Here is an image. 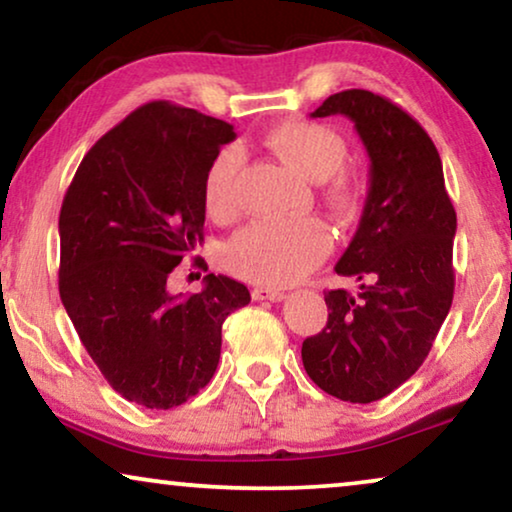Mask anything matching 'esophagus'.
Here are the masks:
<instances>
[{"instance_id": "obj_1", "label": "esophagus", "mask_w": 512, "mask_h": 512, "mask_svg": "<svg viewBox=\"0 0 512 512\" xmlns=\"http://www.w3.org/2000/svg\"><path fill=\"white\" fill-rule=\"evenodd\" d=\"M251 296H254V300H272V303H279V300L284 298V291L268 289V286H256V289L251 291Z\"/></svg>"}]
</instances>
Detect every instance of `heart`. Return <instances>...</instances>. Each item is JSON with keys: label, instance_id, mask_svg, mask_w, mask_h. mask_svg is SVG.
Segmentation results:
<instances>
[{"label": "heart", "instance_id": "heart-1", "mask_svg": "<svg viewBox=\"0 0 512 512\" xmlns=\"http://www.w3.org/2000/svg\"><path fill=\"white\" fill-rule=\"evenodd\" d=\"M270 149L314 181H324V195L335 212H352L359 186L345 167L347 142L331 125L286 121L268 135ZM240 151L221 149L202 181V205L209 219L228 223L240 214L237 172ZM331 230L314 216L286 221H256L237 233L223 249V263L233 275L263 286H284L317 268L331 251Z\"/></svg>", "mask_w": 512, "mask_h": 512}]
</instances>
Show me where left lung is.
I'll return each mask as SVG.
<instances>
[{
  "label": "left lung",
  "instance_id": "left-lung-1",
  "mask_svg": "<svg viewBox=\"0 0 512 512\" xmlns=\"http://www.w3.org/2000/svg\"><path fill=\"white\" fill-rule=\"evenodd\" d=\"M354 121L370 188L354 240L335 265L359 291L326 293L328 321L303 342L310 380L340 401L373 403L410 380L452 307L457 212L426 130L387 97L352 88L312 118Z\"/></svg>",
  "mask_w": 512,
  "mask_h": 512
}]
</instances>
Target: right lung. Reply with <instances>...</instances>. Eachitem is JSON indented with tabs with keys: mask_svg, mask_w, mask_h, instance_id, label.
Returning <instances> with one entry per match:
<instances>
[{
	"mask_svg": "<svg viewBox=\"0 0 512 512\" xmlns=\"http://www.w3.org/2000/svg\"><path fill=\"white\" fill-rule=\"evenodd\" d=\"M233 125L156 100L83 156L60 209V298L114 391L170 410L212 380L221 326L249 289L207 275L172 296L167 279L205 230L202 181Z\"/></svg>",
	"mask_w": 512,
	"mask_h": 512,
	"instance_id": "add662e5",
	"label": "right lung"
}]
</instances>
